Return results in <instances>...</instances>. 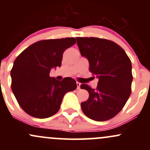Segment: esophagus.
<instances>
[{
  "mask_svg": "<svg viewBox=\"0 0 150 150\" xmlns=\"http://www.w3.org/2000/svg\"><path fill=\"white\" fill-rule=\"evenodd\" d=\"M77 89H80V85H81V84L80 83V82H77Z\"/></svg>",
  "mask_w": 150,
  "mask_h": 150,
  "instance_id": "34e87169",
  "label": "esophagus"
}]
</instances>
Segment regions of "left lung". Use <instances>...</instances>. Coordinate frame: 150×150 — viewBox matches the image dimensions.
I'll use <instances>...</instances> for the list:
<instances>
[{"mask_svg":"<svg viewBox=\"0 0 150 150\" xmlns=\"http://www.w3.org/2000/svg\"><path fill=\"white\" fill-rule=\"evenodd\" d=\"M82 56L88 59L89 70L99 79L97 88L82 84L88 91V99L81 103L82 111L96 121H105L116 116L131 94L132 65L119 45L97 37H77Z\"/></svg>","mask_w":150,"mask_h":150,"instance_id":"1","label":"left lung"}]
</instances>
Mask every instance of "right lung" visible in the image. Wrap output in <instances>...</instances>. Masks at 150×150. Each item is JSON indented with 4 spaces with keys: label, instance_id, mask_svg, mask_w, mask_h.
Returning <instances> with one entry per match:
<instances>
[{
    "label": "right lung",
    "instance_id": "add662e5",
    "mask_svg": "<svg viewBox=\"0 0 150 150\" xmlns=\"http://www.w3.org/2000/svg\"><path fill=\"white\" fill-rule=\"evenodd\" d=\"M75 43L74 37L39 41L15 60L10 71L11 88L27 114L37 118L52 116L59 110L65 94L77 88L71 77L59 81L49 77L51 68L61 67L63 52Z\"/></svg>",
    "mask_w": 150,
    "mask_h": 150
}]
</instances>
